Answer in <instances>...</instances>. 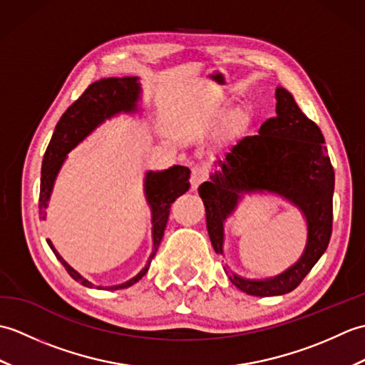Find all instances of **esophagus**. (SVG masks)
Segmentation results:
<instances>
[{
	"instance_id": "1",
	"label": "esophagus",
	"mask_w": 365,
	"mask_h": 365,
	"mask_svg": "<svg viewBox=\"0 0 365 365\" xmlns=\"http://www.w3.org/2000/svg\"><path fill=\"white\" fill-rule=\"evenodd\" d=\"M208 177V168L205 165H196L191 169V188L196 190L200 183L205 182Z\"/></svg>"
}]
</instances>
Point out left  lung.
<instances>
[{
  "label": "left lung",
  "instance_id": "1",
  "mask_svg": "<svg viewBox=\"0 0 365 365\" xmlns=\"http://www.w3.org/2000/svg\"><path fill=\"white\" fill-rule=\"evenodd\" d=\"M276 115L262 123L259 135L246 136L218 160L220 170L199 187L207 230L216 254H222L224 220L245 192H274L304 213L307 245L301 259L282 274L250 281L226 269L237 289L252 297H276L297 289L327 251L332 232L334 168L322 130L299 110L293 96L276 89Z\"/></svg>",
  "mask_w": 365,
  "mask_h": 365
}]
</instances>
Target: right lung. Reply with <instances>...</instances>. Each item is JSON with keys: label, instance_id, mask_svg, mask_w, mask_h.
I'll return each instance as SVG.
<instances>
[{"label": "right lung", "instance_id": "right-lung-1", "mask_svg": "<svg viewBox=\"0 0 365 365\" xmlns=\"http://www.w3.org/2000/svg\"><path fill=\"white\" fill-rule=\"evenodd\" d=\"M139 84L135 76H122V78H103L89 84V88L83 92L78 100L67 108L63 118L58 122L51 141L46 147L43 161H42V175H41V195H38V215L41 220H45V208L48 205V199L53 190L54 178H56L61 166L66 160V155L71 152L73 147L83 141L98 123L118 113H133L136 111V102L139 98ZM190 169L185 166H173L160 173H147L145 175V196L147 202L152 208V232H153V252L150 260L157 252L161 243L163 234H165L170 204L187 192L190 188ZM48 242V240H46ZM51 251L56 255L58 260L63 263L67 273L71 274L75 281L81 282L84 287L92 289L94 284H91L88 279L66 263L61 257L58 251L54 250L51 242H48ZM150 260L147 262L145 268L133 279L123 282L120 285L105 287L106 290H119L127 289V287L136 284L141 279L147 269H149ZM102 289V287H98Z\"/></svg>", "mask_w": 365, "mask_h": 365}]
</instances>
